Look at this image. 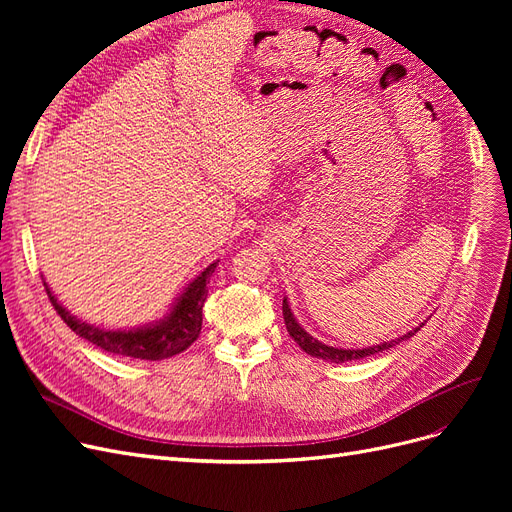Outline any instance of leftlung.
<instances>
[{"mask_svg":"<svg viewBox=\"0 0 512 512\" xmlns=\"http://www.w3.org/2000/svg\"><path fill=\"white\" fill-rule=\"evenodd\" d=\"M282 314H284V322H286V329H288L290 337L301 346V350L307 352L309 356H316V359H324V361H331V363H344V361L365 359V356H371V354L382 352V350H389V348H393L399 342H406V339H410L416 331H421V327H423V324H421V327H416L414 331H408L406 335L393 339V342H382L378 346H369V348H333L329 344L318 342L316 337H312L301 327V324L297 322V318H294L286 297H284V303H282Z\"/></svg>","mask_w":512,"mask_h":512,"instance_id":"1","label":"left lung"}]
</instances>
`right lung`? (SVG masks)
Wrapping results in <instances>:
<instances>
[{
    "instance_id": "add662e5",
    "label": "right lung",
    "mask_w": 512,
    "mask_h": 512,
    "mask_svg": "<svg viewBox=\"0 0 512 512\" xmlns=\"http://www.w3.org/2000/svg\"><path fill=\"white\" fill-rule=\"evenodd\" d=\"M215 267H218V260L211 262L205 271H200L194 280L185 286V290L179 294V299L173 303V307H170V312L164 318L134 329H104L96 327V324H87L72 316L68 309L55 299V294L46 282L44 288L61 320H64L76 335L87 339V342L106 352L132 356V359L162 361L168 359V356L183 352L196 342L200 327H203V305L207 299V284Z\"/></svg>"
}]
</instances>
